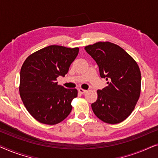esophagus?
Instances as JSON below:
<instances>
[{
	"label": "esophagus",
	"instance_id": "obj_1",
	"mask_svg": "<svg viewBox=\"0 0 158 158\" xmlns=\"http://www.w3.org/2000/svg\"><path fill=\"white\" fill-rule=\"evenodd\" d=\"M78 92L81 93V94H85V93L87 92V90H84V89H83V88H79V89H78Z\"/></svg>",
	"mask_w": 158,
	"mask_h": 158
}]
</instances>
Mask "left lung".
<instances>
[{
  "label": "left lung",
  "mask_w": 158,
  "mask_h": 158,
  "mask_svg": "<svg viewBox=\"0 0 158 158\" xmlns=\"http://www.w3.org/2000/svg\"><path fill=\"white\" fill-rule=\"evenodd\" d=\"M109 85L97 90L93 111L103 122L116 124L126 119L135 109L141 92V73L137 62L122 47L99 42L85 47Z\"/></svg>",
  "instance_id": "1"
}]
</instances>
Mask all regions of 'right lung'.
<instances>
[{
  "label": "right lung",
  "mask_w": 158,
  "mask_h": 158,
  "mask_svg": "<svg viewBox=\"0 0 158 158\" xmlns=\"http://www.w3.org/2000/svg\"><path fill=\"white\" fill-rule=\"evenodd\" d=\"M79 48L50 45L30 55L21 67L19 94L29 113L39 122L55 125L72 111L77 89L57 84L78 55Z\"/></svg>",
  "instance_id": "add662e5"
}]
</instances>
